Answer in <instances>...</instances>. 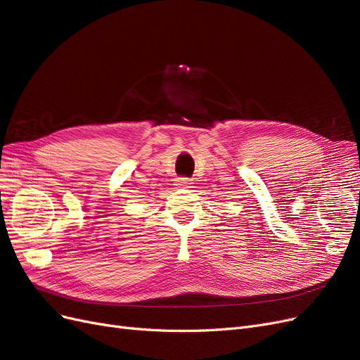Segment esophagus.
Segmentation results:
<instances>
[{"label":"esophagus","instance_id":"1","mask_svg":"<svg viewBox=\"0 0 360 360\" xmlns=\"http://www.w3.org/2000/svg\"><path fill=\"white\" fill-rule=\"evenodd\" d=\"M191 184H192L191 179H186V177L177 180V186L179 188H191Z\"/></svg>","mask_w":360,"mask_h":360}]
</instances>
